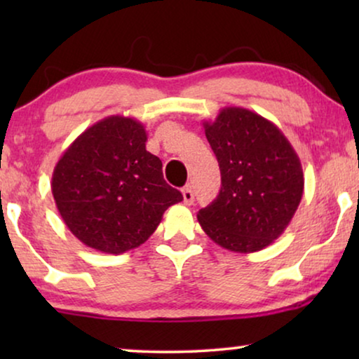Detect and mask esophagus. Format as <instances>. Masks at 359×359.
<instances>
[{"label": "esophagus", "mask_w": 359, "mask_h": 359, "mask_svg": "<svg viewBox=\"0 0 359 359\" xmlns=\"http://www.w3.org/2000/svg\"><path fill=\"white\" fill-rule=\"evenodd\" d=\"M183 201H184V204H188V205L194 203V191L191 186H184L183 188Z\"/></svg>", "instance_id": "34e87169"}]
</instances>
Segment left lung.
Segmentation results:
<instances>
[{
  "mask_svg": "<svg viewBox=\"0 0 359 359\" xmlns=\"http://www.w3.org/2000/svg\"><path fill=\"white\" fill-rule=\"evenodd\" d=\"M203 126L222 188L198 212L201 227L230 252H259L296 214L304 193L301 160L278 126L245 107H224Z\"/></svg>",
  "mask_w": 359,
  "mask_h": 359,
  "instance_id": "obj_1",
  "label": "left lung"
}]
</instances>
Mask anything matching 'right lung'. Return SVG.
Instances as JSON below:
<instances>
[{
  "instance_id": "right-lung-1",
  "label": "right lung",
  "mask_w": 359,
  "mask_h": 359,
  "mask_svg": "<svg viewBox=\"0 0 359 359\" xmlns=\"http://www.w3.org/2000/svg\"><path fill=\"white\" fill-rule=\"evenodd\" d=\"M134 117L109 116L76 137L52 175V194L68 230L86 247L121 255L145 243L170 205L183 201L145 149Z\"/></svg>"
}]
</instances>
